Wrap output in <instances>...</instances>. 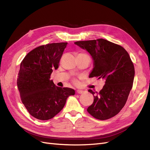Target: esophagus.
<instances>
[{"label":"esophagus","instance_id":"1","mask_svg":"<svg viewBox=\"0 0 150 150\" xmlns=\"http://www.w3.org/2000/svg\"><path fill=\"white\" fill-rule=\"evenodd\" d=\"M76 93H78V94H82V93H83V91L78 89V90H77V91H76Z\"/></svg>","mask_w":150,"mask_h":150}]
</instances>
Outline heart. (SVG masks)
<instances>
[{"label":"heart","instance_id":"heart-1","mask_svg":"<svg viewBox=\"0 0 150 150\" xmlns=\"http://www.w3.org/2000/svg\"><path fill=\"white\" fill-rule=\"evenodd\" d=\"M82 54V55H86V56H88V55H86V54H82V53H81V54Z\"/></svg>","mask_w":150,"mask_h":150}]
</instances>
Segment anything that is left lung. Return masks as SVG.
I'll return each instance as SVG.
<instances>
[{
  "label": "left lung",
  "mask_w": 150,
  "mask_h": 150,
  "mask_svg": "<svg viewBox=\"0 0 150 150\" xmlns=\"http://www.w3.org/2000/svg\"><path fill=\"white\" fill-rule=\"evenodd\" d=\"M86 50L93 60L89 78L97 77L105 81L103 89L94 96L88 112L95 118L105 120L115 116L124 107L132 88L134 67L128 52L119 45L99 39L74 42Z\"/></svg>",
  "instance_id": "left-lung-1"
}]
</instances>
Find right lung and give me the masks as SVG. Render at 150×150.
Segmentation results:
<instances>
[{
    "mask_svg": "<svg viewBox=\"0 0 150 150\" xmlns=\"http://www.w3.org/2000/svg\"><path fill=\"white\" fill-rule=\"evenodd\" d=\"M67 42L40 46L29 52L22 60L17 81L22 103L29 114L40 120H48L64 108L67 98L75 91L56 86L50 79Z\"/></svg>",
    "mask_w": 150,
    "mask_h": 150,
    "instance_id": "1",
    "label": "right lung"
}]
</instances>
